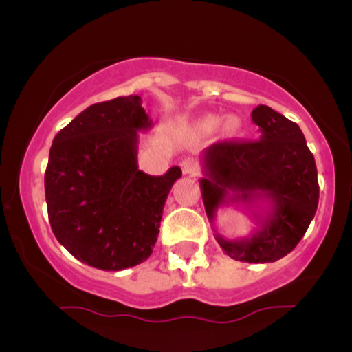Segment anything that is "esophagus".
<instances>
[{"mask_svg": "<svg viewBox=\"0 0 352 352\" xmlns=\"http://www.w3.org/2000/svg\"><path fill=\"white\" fill-rule=\"evenodd\" d=\"M199 170H200V167H199V162H197V160L187 159L182 162V172H184L185 175H197Z\"/></svg>", "mask_w": 352, "mask_h": 352, "instance_id": "esophagus-1", "label": "esophagus"}]
</instances>
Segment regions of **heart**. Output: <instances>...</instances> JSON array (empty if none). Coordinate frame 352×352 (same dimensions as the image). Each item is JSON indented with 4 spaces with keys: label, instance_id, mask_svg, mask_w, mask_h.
<instances>
[{
    "label": "heart",
    "instance_id": "obj_1",
    "mask_svg": "<svg viewBox=\"0 0 352 352\" xmlns=\"http://www.w3.org/2000/svg\"><path fill=\"white\" fill-rule=\"evenodd\" d=\"M218 122H220V119H218V117L210 116V117H207V119H204V127L208 129V131H210V129H215Z\"/></svg>",
    "mask_w": 352,
    "mask_h": 352
}]
</instances>
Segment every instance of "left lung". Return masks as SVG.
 Here are the masks:
<instances>
[{"label": "left lung", "mask_w": 352, "mask_h": 352, "mask_svg": "<svg viewBox=\"0 0 352 352\" xmlns=\"http://www.w3.org/2000/svg\"><path fill=\"white\" fill-rule=\"evenodd\" d=\"M260 140L217 142L201 153V197L208 220L218 208L245 207L256 223L248 236L215 238L230 258L272 263L305 236L319 200L318 170L300 125L268 106L252 112Z\"/></svg>", "instance_id": "8db88e82"}]
</instances>
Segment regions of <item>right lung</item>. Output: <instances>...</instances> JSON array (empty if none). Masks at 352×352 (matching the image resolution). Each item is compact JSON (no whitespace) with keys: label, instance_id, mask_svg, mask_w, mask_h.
Masks as SVG:
<instances>
[{"label":"right lung","instance_id":"obj_1","mask_svg":"<svg viewBox=\"0 0 352 352\" xmlns=\"http://www.w3.org/2000/svg\"><path fill=\"white\" fill-rule=\"evenodd\" d=\"M152 127L139 96L89 106L52 140L44 173L52 233L72 256L120 272L152 254L168 193L182 177L170 167L139 170V132Z\"/></svg>","mask_w":352,"mask_h":352}]
</instances>
